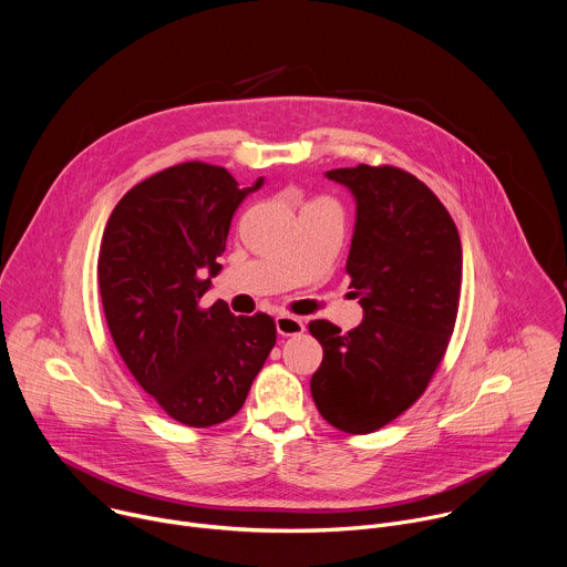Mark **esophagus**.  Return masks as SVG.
<instances>
[{
  "label": "esophagus",
  "instance_id": "1",
  "mask_svg": "<svg viewBox=\"0 0 567 567\" xmlns=\"http://www.w3.org/2000/svg\"><path fill=\"white\" fill-rule=\"evenodd\" d=\"M276 330L280 337H298L305 332V322L298 316L280 313L276 316Z\"/></svg>",
  "mask_w": 567,
  "mask_h": 567
}]
</instances>
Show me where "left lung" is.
<instances>
[{
	"label": "left lung",
	"mask_w": 567,
	"mask_h": 567,
	"mask_svg": "<svg viewBox=\"0 0 567 567\" xmlns=\"http://www.w3.org/2000/svg\"><path fill=\"white\" fill-rule=\"evenodd\" d=\"M328 179L357 204L348 256L363 320L343 334L311 320L322 363L311 377L318 413L334 429L372 433L426 390L453 334L462 245L442 202L399 168H337Z\"/></svg>",
	"instance_id": "left-lung-1"
}]
</instances>
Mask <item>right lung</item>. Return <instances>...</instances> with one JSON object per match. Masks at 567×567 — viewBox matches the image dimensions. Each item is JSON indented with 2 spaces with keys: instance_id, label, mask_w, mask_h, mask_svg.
<instances>
[{
  "instance_id": "add662e5",
  "label": "right lung",
  "mask_w": 567,
  "mask_h": 567,
  "mask_svg": "<svg viewBox=\"0 0 567 567\" xmlns=\"http://www.w3.org/2000/svg\"><path fill=\"white\" fill-rule=\"evenodd\" d=\"M262 184L239 188L226 168L188 161L127 190L103 233L112 339L138 385L186 426L230 420L276 346L271 316H235L224 300L199 307L237 206Z\"/></svg>"
}]
</instances>
